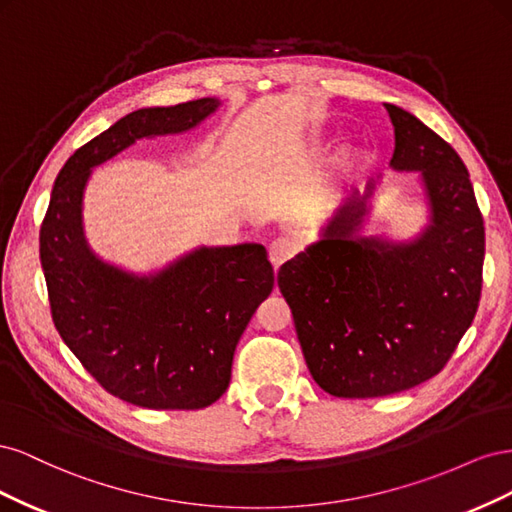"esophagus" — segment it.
<instances>
[{
	"label": "esophagus",
	"instance_id": "obj_1",
	"mask_svg": "<svg viewBox=\"0 0 512 512\" xmlns=\"http://www.w3.org/2000/svg\"><path fill=\"white\" fill-rule=\"evenodd\" d=\"M297 250H299V241L290 235L273 239L269 245V258L273 262V267L284 265L286 260H290L294 254H297Z\"/></svg>",
	"mask_w": 512,
	"mask_h": 512
}]
</instances>
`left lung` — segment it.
Here are the masks:
<instances>
[{
    "mask_svg": "<svg viewBox=\"0 0 512 512\" xmlns=\"http://www.w3.org/2000/svg\"><path fill=\"white\" fill-rule=\"evenodd\" d=\"M384 106L395 128L391 166L421 170L431 224L412 243L356 239L365 198L354 192L324 239L277 271L309 374L348 399L393 395L440 374L483 288L485 226L466 164L421 119Z\"/></svg>",
    "mask_w": 512,
    "mask_h": 512,
    "instance_id": "8db88e82",
    "label": "left lung"
}]
</instances>
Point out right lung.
Returning <instances> with one entry per match:
<instances>
[{
  "mask_svg": "<svg viewBox=\"0 0 512 512\" xmlns=\"http://www.w3.org/2000/svg\"><path fill=\"white\" fill-rule=\"evenodd\" d=\"M200 98L141 108L76 149L55 179L40 226V262L61 339L104 391L153 410H198L230 382L232 354L273 290L258 243L200 247L158 275L104 265L83 237L81 200L91 168L138 138L194 128L218 108Z\"/></svg>",
  "mask_w": 512,
  "mask_h": 512,
  "instance_id": "obj_1",
  "label": "right lung"
}]
</instances>
